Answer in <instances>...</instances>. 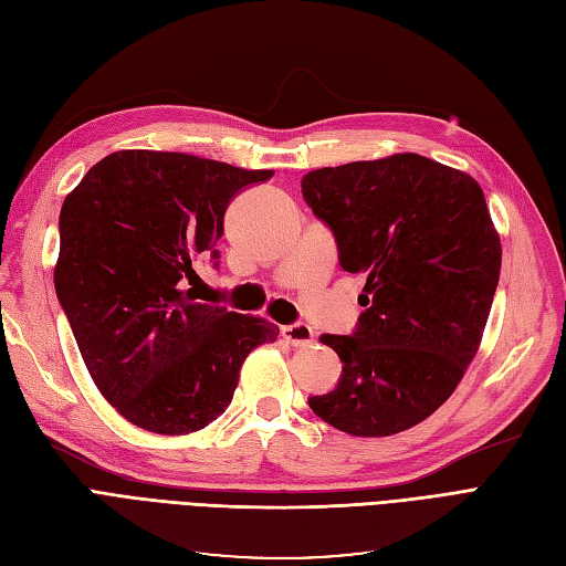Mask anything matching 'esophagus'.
<instances>
[{
	"label": "esophagus",
	"mask_w": 566,
	"mask_h": 566,
	"mask_svg": "<svg viewBox=\"0 0 566 566\" xmlns=\"http://www.w3.org/2000/svg\"><path fill=\"white\" fill-rule=\"evenodd\" d=\"M281 333H283V337H285L293 347H306V345H312V339H314L312 325H306V323L285 325V328H283Z\"/></svg>",
	"instance_id": "esophagus-1"
}]
</instances>
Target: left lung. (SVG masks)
<instances>
[{"label":"left lung","instance_id":"obj_1","mask_svg":"<svg viewBox=\"0 0 566 566\" xmlns=\"http://www.w3.org/2000/svg\"><path fill=\"white\" fill-rule=\"evenodd\" d=\"M302 196L331 227L339 266L366 273L356 331L321 335L339 382L310 406L352 437L403 432L451 397L482 342L503 254L482 186L397 153L314 169Z\"/></svg>","mask_w":566,"mask_h":566}]
</instances>
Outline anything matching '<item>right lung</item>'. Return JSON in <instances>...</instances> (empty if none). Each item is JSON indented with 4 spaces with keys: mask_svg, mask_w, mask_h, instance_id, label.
<instances>
[{
    "mask_svg": "<svg viewBox=\"0 0 566 566\" xmlns=\"http://www.w3.org/2000/svg\"><path fill=\"white\" fill-rule=\"evenodd\" d=\"M271 175L186 153L117 150L63 200L59 302L94 385L142 430L208 427L229 408L245 356L276 342L279 325L184 290L200 252L219 256L231 198Z\"/></svg>",
    "mask_w": 566,
    "mask_h": 566,
    "instance_id": "right-lung-1",
    "label": "right lung"
}]
</instances>
